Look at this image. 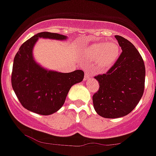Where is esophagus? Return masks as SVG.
Listing matches in <instances>:
<instances>
[{"instance_id":"esophagus-1","label":"esophagus","mask_w":156,"mask_h":156,"mask_svg":"<svg viewBox=\"0 0 156 156\" xmlns=\"http://www.w3.org/2000/svg\"><path fill=\"white\" fill-rule=\"evenodd\" d=\"M92 77H93V74H92L90 71H88V70L85 71V76H84L85 80L90 79V78H92Z\"/></svg>"}]
</instances>
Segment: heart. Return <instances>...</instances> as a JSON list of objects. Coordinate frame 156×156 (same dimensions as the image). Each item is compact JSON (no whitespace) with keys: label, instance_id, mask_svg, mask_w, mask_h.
I'll return each instance as SVG.
<instances>
[{"label":"heart","instance_id":"heart-1","mask_svg":"<svg viewBox=\"0 0 156 156\" xmlns=\"http://www.w3.org/2000/svg\"><path fill=\"white\" fill-rule=\"evenodd\" d=\"M120 47L116 41L94 43L88 46L85 55L89 60L96 62L101 69L111 68L120 55Z\"/></svg>","mask_w":156,"mask_h":156}]
</instances>
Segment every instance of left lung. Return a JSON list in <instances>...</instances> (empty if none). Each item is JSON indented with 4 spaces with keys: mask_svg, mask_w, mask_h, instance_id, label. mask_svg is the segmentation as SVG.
<instances>
[{
    "mask_svg": "<svg viewBox=\"0 0 156 156\" xmlns=\"http://www.w3.org/2000/svg\"><path fill=\"white\" fill-rule=\"evenodd\" d=\"M122 54L105 74L94 78L99 90L93 95L95 111L104 118H120L137 106L144 89L145 67L142 58L132 43L115 35Z\"/></svg>",
    "mask_w": 156,
    "mask_h": 156,
    "instance_id": "1",
    "label": "left lung"
}]
</instances>
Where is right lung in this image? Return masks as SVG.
<instances>
[{"mask_svg":"<svg viewBox=\"0 0 156 156\" xmlns=\"http://www.w3.org/2000/svg\"><path fill=\"white\" fill-rule=\"evenodd\" d=\"M39 38L66 41L68 37L42 32L23 43L14 58L12 85L25 108L48 115L62 107L71 87L83 80L84 73L75 70L66 73L43 67L36 61L33 52Z\"/></svg>","mask_w":156,"mask_h":156,"instance_id":"1","label":"right lung"}]
</instances>
